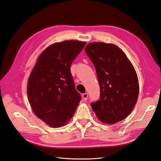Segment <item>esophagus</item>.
Listing matches in <instances>:
<instances>
[{"mask_svg":"<svg viewBox=\"0 0 161 161\" xmlns=\"http://www.w3.org/2000/svg\"><path fill=\"white\" fill-rule=\"evenodd\" d=\"M82 97L85 101H86L87 99H88V93H86V92H85V93H83L82 95Z\"/></svg>","mask_w":161,"mask_h":161,"instance_id":"obj_1","label":"esophagus"}]
</instances>
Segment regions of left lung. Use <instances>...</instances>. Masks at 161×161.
I'll return each mask as SVG.
<instances>
[{
	"mask_svg": "<svg viewBox=\"0 0 161 161\" xmlns=\"http://www.w3.org/2000/svg\"><path fill=\"white\" fill-rule=\"evenodd\" d=\"M85 52L95 67L100 86L99 99L91 105L103 123L113 124L125 119L132 111L139 94L134 68L119 47L92 42Z\"/></svg>",
	"mask_w": 161,
	"mask_h": 161,
	"instance_id": "obj_1",
	"label": "left lung"
}]
</instances>
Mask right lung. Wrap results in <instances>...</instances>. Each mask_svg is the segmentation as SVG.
Wrapping results in <instances>:
<instances>
[{"label":"right lung","mask_w":161,"mask_h":161,"mask_svg":"<svg viewBox=\"0 0 161 161\" xmlns=\"http://www.w3.org/2000/svg\"><path fill=\"white\" fill-rule=\"evenodd\" d=\"M86 43H55L38 58L28 79L27 92L36 115L53 128L69 121L81 100L70 72L72 62Z\"/></svg>","instance_id":"1"}]
</instances>
